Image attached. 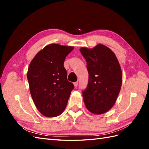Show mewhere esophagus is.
Masks as SVG:
<instances>
[{
	"label": "esophagus",
	"instance_id": "1",
	"mask_svg": "<svg viewBox=\"0 0 149 149\" xmlns=\"http://www.w3.org/2000/svg\"><path fill=\"white\" fill-rule=\"evenodd\" d=\"M74 86L76 88V87H77V86H78V82L77 81V82H75V83H74Z\"/></svg>",
	"mask_w": 149,
	"mask_h": 149
}]
</instances>
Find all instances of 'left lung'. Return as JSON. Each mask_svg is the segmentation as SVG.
I'll return each instance as SVG.
<instances>
[{
  "label": "left lung",
  "instance_id": "left-lung-1",
  "mask_svg": "<svg viewBox=\"0 0 149 149\" xmlns=\"http://www.w3.org/2000/svg\"><path fill=\"white\" fill-rule=\"evenodd\" d=\"M87 63L89 78L83 91L85 106L90 112L102 114L115 104L122 83V73L118 59L108 47L99 44L93 49L82 47Z\"/></svg>",
  "mask_w": 149,
  "mask_h": 149
}]
</instances>
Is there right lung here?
Masks as SVG:
<instances>
[{
  "label": "right lung",
  "mask_w": 149,
  "mask_h": 149,
  "mask_svg": "<svg viewBox=\"0 0 149 149\" xmlns=\"http://www.w3.org/2000/svg\"><path fill=\"white\" fill-rule=\"evenodd\" d=\"M73 47L50 44L37 54L27 72L31 95L37 109L47 117L57 116L67 105L74 84L67 80L64 67Z\"/></svg>",
  "instance_id": "obj_1"
}]
</instances>
